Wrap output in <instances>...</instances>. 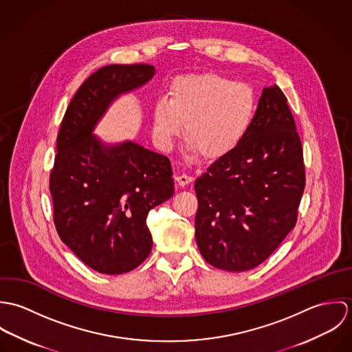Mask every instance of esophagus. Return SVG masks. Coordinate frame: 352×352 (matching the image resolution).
<instances>
[{
	"instance_id": "esophagus-1",
	"label": "esophagus",
	"mask_w": 352,
	"mask_h": 352,
	"mask_svg": "<svg viewBox=\"0 0 352 352\" xmlns=\"http://www.w3.org/2000/svg\"><path fill=\"white\" fill-rule=\"evenodd\" d=\"M176 182H177V184H179L180 187H184V186H187V184H190V183L192 182V177L188 176V175H186V173H182V175H177V176H176Z\"/></svg>"
}]
</instances>
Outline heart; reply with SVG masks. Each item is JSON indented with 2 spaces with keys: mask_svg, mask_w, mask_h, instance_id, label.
I'll return each mask as SVG.
<instances>
[{
  "mask_svg": "<svg viewBox=\"0 0 352 352\" xmlns=\"http://www.w3.org/2000/svg\"><path fill=\"white\" fill-rule=\"evenodd\" d=\"M168 96L153 104L151 134L164 151L173 148L186 123V151L221 158L245 138L256 113V95L244 82L215 73L175 78Z\"/></svg>",
  "mask_w": 352,
  "mask_h": 352,
  "instance_id": "obj_1",
  "label": "heart"
}]
</instances>
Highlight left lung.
<instances>
[{
	"label": "left lung",
	"instance_id": "1",
	"mask_svg": "<svg viewBox=\"0 0 352 352\" xmlns=\"http://www.w3.org/2000/svg\"><path fill=\"white\" fill-rule=\"evenodd\" d=\"M195 239L225 271L261 264L294 229L305 190L300 135L279 87L264 88L243 142L195 180Z\"/></svg>",
	"mask_w": 352,
	"mask_h": 352
}]
</instances>
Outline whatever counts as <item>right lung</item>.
I'll return each instance as SVG.
<instances>
[{"instance_id": "1", "label": "right lung", "mask_w": 352, "mask_h": 352, "mask_svg": "<svg viewBox=\"0 0 352 352\" xmlns=\"http://www.w3.org/2000/svg\"><path fill=\"white\" fill-rule=\"evenodd\" d=\"M154 73L146 63L101 67L73 96L56 137L54 223L63 244L100 274L129 272L149 256L148 214L175 192L168 157L131 140L105 142L95 134L111 105Z\"/></svg>"}]
</instances>
